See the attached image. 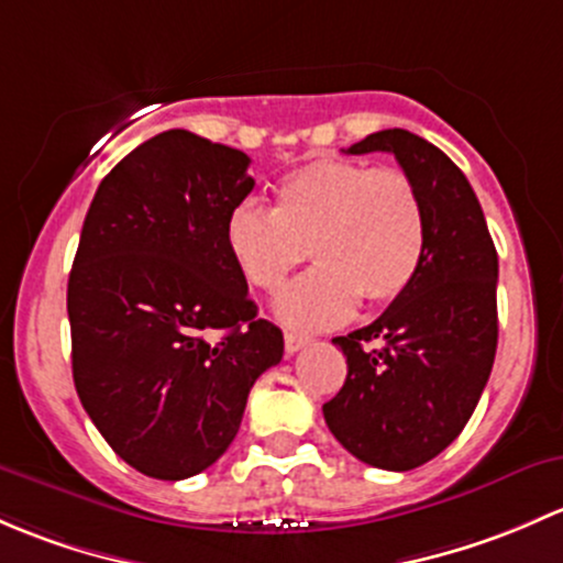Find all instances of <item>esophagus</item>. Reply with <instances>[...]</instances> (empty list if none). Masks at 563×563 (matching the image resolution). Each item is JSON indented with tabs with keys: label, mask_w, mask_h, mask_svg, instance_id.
<instances>
[{
	"label": "esophagus",
	"mask_w": 563,
	"mask_h": 563,
	"mask_svg": "<svg viewBox=\"0 0 563 563\" xmlns=\"http://www.w3.org/2000/svg\"><path fill=\"white\" fill-rule=\"evenodd\" d=\"M309 344V335H298V333H284V350H287V355H295V352H300L303 346Z\"/></svg>",
	"instance_id": "obj_1"
}]
</instances>
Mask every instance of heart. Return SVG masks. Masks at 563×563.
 Instances as JSON below:
<instances>
[{"instance_id":"1","label":"heart","mask_w":563,"mask_h":563,"mask_svg":"<svg viewBox=\"0 0 563 563\" xmlns=\"http://www.w3.org/2000/svg\"><path fill=\"white\" fill-rule=\"evenodd\" d=\"M224 246L241 279L276 292L306 257L314 268L276 300L289 328L350 320L357 300L382 306L407 292L426 254V208L407 173L355 159L306 162L274 189V208L243 200L224 219Z\"/></svg>"}]
</instances>
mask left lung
I'll use <instances>...</instances> for the list:
<instances>
[{
    "instance_id": "left-lung-1",
    "label": "left lung",
    "mask_w": 563,
    "mask_h": 563,
    "mask_svg": "<svg viewBox=\"0 0 563 563\" xmlns=\"http://www.w3.org/2000/svg\"><path fill=\"white\" fill-rule=\"evenodd\" d=\"M396 156L420 192L426 254L379 320L333 339L346 379L322 411L357 461L409 472L455 442L488 385L498 254L472 184L442 148L407 130L374 132L346 148Z\"/></svg>"
}]
</instances>
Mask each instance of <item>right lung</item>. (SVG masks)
<instances>
[{"label": "right lung", "instance_id": "obj_1", "mask_svg": "<svg viewBox=\"0 0 563 563\" xmlns=\"http://www.w3.org/2000/svg\"><path fill=\"white\" fill-rule=\"evenodd\" d=\"M249 162L195 132H162L102 178L80 230L67 284L75 390L146 477L173 483L217 463L252 385L284 355L224 246V219L254 189Z\"/></svg>", "mask_w": 563, "mask_h": 563}]
</instances>
